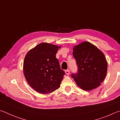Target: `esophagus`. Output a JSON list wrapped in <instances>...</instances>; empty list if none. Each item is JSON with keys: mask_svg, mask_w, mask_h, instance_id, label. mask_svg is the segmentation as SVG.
<instances>
[{"mask_svg": "<svg viewBox=\"0 0 120 120\" xmlns=\"http://www.w3.org/2000/svg\"><path fill=\"white\" fill-rule=\"evenodd\" d=\"M65 72H66V75H69V73H70V71H69V70H67L65 71Z\"/></svg>", "mask_w": 120, "mask_h": 120, "instance_id": "esophagus-1", "label": "esophagus"}]
</instances>
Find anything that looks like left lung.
<instances>
[{
    "label": "left lung",
    "mask_w": 120,
    "mask_h": 120,
    "mask_svg": "<svg viewBox=\"0 0 120 120\" xmlns=\"http://www.w3.org/2000/svg\"><path fill=\"white\" fill-rule=\"evenodd\" d=\"M73 56L78 66V73L71 77L79 87L85 91L97 88L107 73L108 62L104 53L87 41L75 45Z\"/></svg>",
    "instance_id": "left-lung-1"
}]
</instances>
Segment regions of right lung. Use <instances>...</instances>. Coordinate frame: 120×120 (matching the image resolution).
I'll return each instance as SVG.
<instances>
[{
	"instance_id": "obj_1",
	"label": "right lung",
	"mask_w": 120,
	"mask_h": 120,
	"mask_svg": "<svg viewBox=\"0 0 120 120\" xmlns=\"http://www.w3.org/2000/svg\"><path fill=\"white\" fill-rule=\"evenodd\" d=\"M60 48L42 42L26 54L23 65L24 75L30 86L38 93L48 94L60 86L65 75L56 56Z\"/></svg>"
}]
</instances>
